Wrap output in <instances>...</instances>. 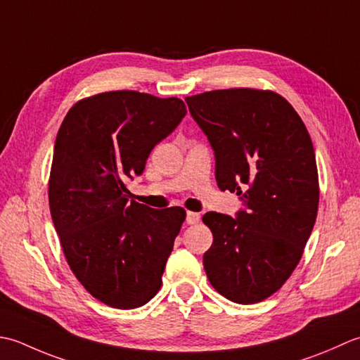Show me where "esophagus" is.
Here are the masks:
<instances>
[{"label": "esophagus", "instance_id": "esophagus-1", "mask_svg": "<svg viewBox=\"0 0 360 360\" xmlns=\"http://www.w3.org/2000/svg\"><path fill=\"white\" fill-rule=\"evenodd\" d=\"M200 221V214L199 212H193V211H188L186 212V224L189 225H194Z\"/></svg>", "mask_w": 360, "mask_h": 360}]
</instances>
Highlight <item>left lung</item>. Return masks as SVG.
<instances>
[{"instance_id":"left-lung-1","label":"left lung","mask_w":360,"mask_h":360,"mask_svg":"<svg viewBox=\"0 0 360 360\" xmlns=\"http://www.w3.org/2000/svg\"><path fill=\"white\" fill-rule=\"evenodd\" d=\"M214 150L216 181L239 195L236 216L210 211L212 245L203 255L221 295L253 304L275 293L302 258L319 210L314 146L288 101L252 88L186 98Z\"/></svg>"}]
</instances>
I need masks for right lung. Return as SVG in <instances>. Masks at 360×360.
I'll list each match as a JSON object with an SVG mask.
<instances>
[{
    "label": "right lung",
    "instance_id": "obj_1",
    "mask_svg": "<svg viewBox=\"0 0 360 360\" xmlns=\"http://www.w3.org/2000/svg\"><path fill=\"white\" fill-rule=\"evenodd\" d=\"M186 115L181 99L122 90L77 102L56 138L49 208L67 261L84 288L116 309L155 297L186 212L129 200L155 146Z\"/></svg>",
    "mask_w": 360,
    "mask_h": 360
}]
</instances>
